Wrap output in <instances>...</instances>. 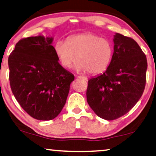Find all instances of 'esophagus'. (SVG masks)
<instances>
[{"label":"esophagus","instance_id":"obj_1","mask_svg":"<svg viewBox=\"0 0 156 156\" xmlns=\"http://www.w3.org/2000/svg\"><path fill=\"white\" fill-rule=\"evenodd\" d=\"M77 78H81V79H83V80H84L85 81H87V77H85V76H77Z\"/></svg>","mask_w":156,"mask_h":156}]
</instances>
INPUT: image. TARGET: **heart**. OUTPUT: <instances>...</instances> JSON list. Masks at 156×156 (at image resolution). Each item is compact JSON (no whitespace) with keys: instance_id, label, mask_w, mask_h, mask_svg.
I'll return each instance as SVG.
<instances>
[{"instance_id":"1","label":"heart","mask_w":156,"mask_h":156,"mask_svg":"<svg viewBox=\"0 0 156 156\" xmlns=\"http://www.w3.org/2000/svg\"><path fill=\"white\" fill-rule=\"evenodd\" d=\"M58 61L64 69H70L78 59L76 69L99 75L108 69L113 57L110 41L94 33H85L69 37L66 42L58 41L54 46Z\"/></svg>"}]
</instances>
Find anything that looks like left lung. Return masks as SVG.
<instances>
[{
    "instance_id": "left-lung-1",
    "label": "left lung",
    "mask_w": 156,
    "mask_h": 156,
    "mask_svg": "<svg viewBox=\"0 0 156 156\" xmlns=\"http://www.w3.org/2000/svg\"><path fill=\"white\" fill-rule=\"evenodd\" d=\"M114 52L103 74L88 80L87 101L96 114L113 120L126 114L141 98L146 85L147 60L137 43L114 36Z\"/></svg>"
}]
</instances>
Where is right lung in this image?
<instances>
[{
  "label": "right lung",
  "instance_id": "add662e5",
  "mask_svg": "<svg viewBox=\"0 0 156 156\" xmlns=\"http://www.w3.org/2000/svg\"><path fill=\"white\" fill-rule=\"evenodd\" d=\"M52 42V38L42 36L24 38L8 57L14 96L28 114L40 120L59 114L74 80L58 62Z\"/></svg>",
  "mask_w": 156,
  "mask_h": 156
}]
</instances>
